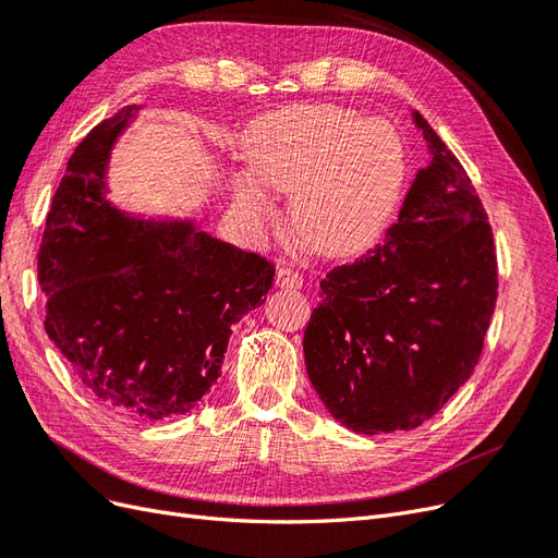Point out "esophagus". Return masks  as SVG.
Returning <instances> with one entry per match:
<instances>
[{
  "label": "esophagus",
  "instance_id": "esophagus-1",
  "mask_svg": "<svg viewBox=\"0 0 558 558\" xmlns=\"http://www.w3.org/2000/svg\"><path fill=\"white\" fill-rule=\"evenodd\" d=\"M277 286H281V289H300L302 275H298L291 267H281L277 272Z\"/></svg>",
  "mask_w": 558,
  "mask_h": 558
}]
</instances>
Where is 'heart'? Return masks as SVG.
<instances>
[{
  "instance_id": "b5f03b06",
  "label": "heart",
  "mask_w": 558,
  "mask_h": 558,
  "mask_svg": "<svg viewBox=\"0 0 558 558\" xmlns=\"http://www.w3.org/2000/svg\"><path fill=\"white\" fill-rule=\"evenodd\" d=\"M251 177L232 181L234 209L253 228L269 216L263 185L291 193L293 230L324 256L375 240L408 177V148L386 118L340 105H295L263 116L244 140Z\"/></svg>"
}]
</instances>
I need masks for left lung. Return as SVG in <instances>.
Here are the masks:
<instances>
[{"label":"left lung","instance_id":"8db88e82","mask_svg":"<svg viewBox=\"0 0 558 558\" xmlns=\"http://www.w3.org/2000/svg\"><path fill=\"white\" fill-rule=\"evenodd\" d=\"M430 162L386 238L320 281L305 330L307 375L353 433L412 430L475 369L498 272L492 226L461 162L412 111Z\"/></svg>","mask_w":558,"mask_h":558}]
</instances>
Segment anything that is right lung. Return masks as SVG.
<instances>
[{
    "instance_id": "1",
    "label": "right lung",
    "mask_w": 558,
    "mask_h": 558,
    "mask_svg": "<svg viewBox=\"0 0 558 558\" xmlns=\"http://www.w3.org/2000/svg\"><path fill=\"white\" fill-rule=\"evenodd\" d=\"M142 105L95 125L66 162L39 248L46 332L107 410L144 421L191 412L221 375L232 326L260 307L275 265L193 218L116 207L109 165Z\"/></svg>"
}]
</instances>
